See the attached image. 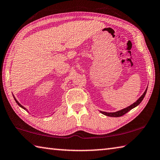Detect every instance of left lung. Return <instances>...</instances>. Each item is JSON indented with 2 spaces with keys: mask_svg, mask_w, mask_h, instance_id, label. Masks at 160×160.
<instances>
[{
  "mask_svg": "<svg viewBox=\"0 0 160 160\" xmlns=\"http://www.w3.org/2000/svg\"><path fill=\"white\" fill-rule=\"evenodd\" d=\"M146 92H147V88L145 91L144 92V93L142 95V96L139 98V99L137 100V101L135 102L134 103H133L132 105H131L130 106H128V107L124 109H123L122 110H119V111H117L115 112H101L100 111V112L102 114H105L106 116H108V117H122L126 113H127L128 111H130L131 110H132L133 108H136V106H138L140 103L142 102V100H143L144 97L145 96V94H146Z\"/></svg>",
  "mask_w": 160,
  "mask_h": 160,
  "instance_id": "8db88e82",
  "label": "left lung"
}]
</instances>
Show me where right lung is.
<instances>
[{"instance_id":"right-lung-1","label":"right lung","mask_w":160,"mask_h":160,"mask_svg":"<svg viewBox=\"0 0 160 160\" xmlns=\"http://www.w3.org/2000/svg\"><path fill=\"white\" fill-rule=\"evenodd\" d=\"M14 99H15V101H16V102H17V103H18V105L19 106V107H21L22 108H23V109H24V110H26V108H24V107H23V106H22V105L20 104V103H19V102L18 101V100H16V98H15V97H14Z\"/></svg>"}]
</instances>
